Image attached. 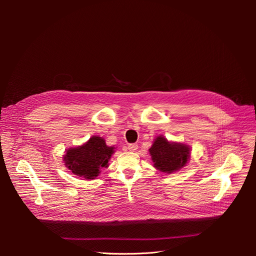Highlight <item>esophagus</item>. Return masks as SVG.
Here are the masks:
<instances>
[{
	"mask_svg": "<svg viewBox=\"0 0 256 256\" xmlns=\"http://www.w3.org/2000/svg\"><path fill=\"white\" fill-rule=\"evenodd\" d=\"M128 150L130 152H135V150H138V145H137V144H135V143L128 144Z\"/></svg>",
	"mask_w": 256,
	"mask_h": 256,
	"instance_id": "esophagus-1",
	"label": "esophagus"
}]
</instances>
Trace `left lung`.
Listing matches in <instances>:
<instances>
[{"mask_svg":"<svg viewBox=\"0 0 256 256\" xmlns=\"http://www.w3.org/2000/svg\"><path fill=\"white\" fill-rule=\"evenodd\" d=\"M190 152L188 145L169 142L164 136H158L150 148L154 166L165 173L176 172L186 166L190 158Z\"/></svg>","mask_w":256,"mask_h":256,"instance_id":"left-lung-1","label":"left lung"}]
</instances>
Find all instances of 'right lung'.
I'll return each mask as SVG.
<instances>
[{
	"mask_svg": "<svg viewBox=\"0 0 256 256\" xmlns=\"http://www.w3.org/2000/svg\"><path fill=\"white\" fill-rule=\"evenodd\" d=\"M113 152L114 147L108 146L104 138L93 136L85 144L67 150L63 160L76 176L94 180L102 168L108 167Z\"/></svg>",
	"mask_w": 256,
	"mask_h": 256,
	"instance_id": "right-lung-1",
	"label": "right lung"
}]
</instances>
